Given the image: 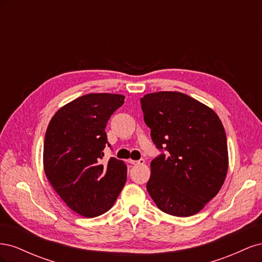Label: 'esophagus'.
I'll return each mask as SVG.
<instances>
[{"instance_id": "1", "label": "esophagus", "mask_w": 262, "mask_h": 262, "mask_svg": "<svg viewBox=\"0 0 262 262\" xmlns=\"http://www.w3.org/2000/svg\"><path fill=\"white\" fill-rule=\"evenodd\" d=\"M129 163L132 164V165H143L145 163V161L143 160V158H141V160H139V161H132V160H130Z\"/></svg>"}]
</instances>
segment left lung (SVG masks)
I'll return each instance as SVG.
<instances>
[{
	"instance_id": "8db88e82",
	"label": "left lung",
	"mask_w": 262,
	"mask_h": 262,
	"mask_svg": "<svg viewBox=\"0 0 262 262\" xmlns=\"http://www.w3.org/2000/svg\"><path fill=\"white\" fill-rule=\"evenodd\" d=\"M141 107L153 143L162 152L150 162L147 191L163 212L194 215L225 180L224 126L211 108L178 92L144 95Z\"/></svg>"
}]
</instances>
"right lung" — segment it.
I'll list each match as a JSON object with an SVG mask.
<instances>
[{
	"mask_svg": "<svg viewBox=\"0 0 262 262\" xmlns=\"http://www.w3.org/2000/svg\"><path fill=\"white\" fill-rule=\"evenodd\" d=\"M119 94H87L59 109L49 122L43 144L47 178L68 207L85 217L112 209L126 180V166L110 157L106 125L121 107Z\"/></svg>",
	"mask_w": 262,
	"mask_h": 262,
	"instance_id": "add662e5",
	"label": "right lung"
}]
</instances>
